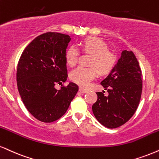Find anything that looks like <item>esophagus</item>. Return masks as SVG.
I'll list each match as a JSON object with an SVG mask.
<instances>
[{
    "label": "esophagus",
    "instance_id": "34e87169",
    "mask_svg": "<svg viewBox=\"0 0 159 159\" xmlns=\"http://www.w3.org/2000/svg\"><path fill=\"white\" fill-rule=\"evenodd\" d=\"M79 91H80V92H81L82 93H86V92L88 91V90L84 89H83V88H80Z\"/></svg>",
    "mask_w": 159,
    "mask_h": 159
}]
</instances>
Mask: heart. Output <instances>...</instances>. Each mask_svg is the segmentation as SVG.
<instances>
[{
	"label": "heart",
	"mask_w": 159,
	"mask_h": 159,
	"mask_svg": "<svg viewBox=\"0 0 159 159\" xmlns=\"http://www.w3.org/2000/svg\"><path fill=\"white\" fill-rule=\"evenodd\" d=\"M82 51L91 54L90 67H78L70 73V79L81 87H87L97 76L109 74L116 63V56L108 51L105 41L96 37H89L82 41ZM80 51L74 46H70L65 53V59L69 66L74 67L78 61Z\"/></svg>",
	"instance_id": "obj_1"
}]
</instances>
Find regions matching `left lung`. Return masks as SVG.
Returning <instances> with one entry per match:
<instances>
[{
    "label": "left lung",
    "mask_w": 159,
    "mask_h": 159,
    "mask_svg": "<svg viewBox=\"0 0 159 159\" xmlns=\"http://www.w3.org/2000/svg\"><path fill=\"white\" fill-rule=\"evenodd\" d=\"M101 85L107 90L108 96L97 92V100L92 105V111L103 126L116 128L134 116L142 96V70L134 52L123 51L117 64Z\"/></svg>",
    "instance_id": "obj_1"
}]
</instances>
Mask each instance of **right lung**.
Returning a JSON list of instances; mask_svg holds the SVG:
<instances>
[{"label":"right lung","instance_id":"1","mask_svg":"<svg viewBox=\"0 0 159 159\" xmlns=\"http://www.w3.org/2000/svg\"><path fill=\"white\" fill-rule=\"evenodd\" d=\"M70 38L46 32L25 47L17 69V85L23 104L34 118L43 122L57 120L66 113L79 87L70 83L57 90L56 84L67 80L65 53Z\"/></svg>","mask_w":159,"mask_h":159}]
</instances>
